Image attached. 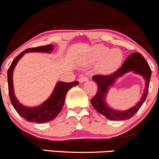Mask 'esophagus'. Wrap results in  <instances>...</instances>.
I'll list each match as a JSON object with an SVG mask.
<instances>
[{
    "label": "esophagus",
    "instance_id": "obj_1",
    "mask_svg": "<svg viewBox=\"0 0 159 159\" xmlns=\"http://www.w3.org/2000/svg\"><path fill=\"white\" fill-rule=\"evenodd\" d=\"M88 77H86V76H83V77H80L79 79V82L80 83H84V82H86L88 81Z\"/></svg>",
    "mask_w": 159,
    "mask_h": 159
}]
</instances>
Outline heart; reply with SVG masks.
Instances as JSON below:
<instances>
[{"instance_id":"heart-1","label":"heart","mask_w":159,"mask_h":159,"mask_svg":"<svg viewBox=\"0 0 159 159\" xmlns=\"http://www.w3.org/2000/svg\"><path fill=\"white\" fill-rule=\"evenodd\" d=\"M123 59L124 55L121 50H111L102 44L93 46L84 57L86 63L93 64L99 61L97 70L103 75H108L115 72L120 67Z\"/></svg>"}]
</instances>
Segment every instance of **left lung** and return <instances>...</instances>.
I'll return each instance as SVG.
<instances>
[{"instance_id":"obj_1","label":"left lung","mask_w":159,"mask_h":159,"mask_svg":"<svg viewBox=\"0 0 159 159\" xmlns=\"http://www.w3.org/2000/svg\"><path fill=\"white\" fill-rule=\"evenodd\" d=\"M129 71H133L144 76L146 80L145 92L140 101L131 109L120 112L111 109L105 102V96L109 87L117 78ZM152 71L147 61L139 53L129 55L118 70L109 75H95L92 79L98 84V89L95 96L91 100V103L99 113L111 120H126L131 118L139 111L146 100L149 91V85Z\"/></svg>"}]
</instances>
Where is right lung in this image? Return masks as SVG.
<instances>
[{
  "instance_id": "obj_1",
  "label": "right lung",
  "mask_w": 159,
  "mask_h": 159,
  "mask_svg": "<svg viewBox=\"0 0 159 159\" xmlns=\"http://www.w3.org/2000/svg\"><path fill=\"white\" fill-rule=\"evenodd\" d=\"M53 46L52 44L40 46L33 48H28V49L21 52L19 55L15 58L12 64L9 66L8 71H7L8 89L10 101L18 115L28 122L43 124V123L49 122V121L55 119L64 106L65 95H66L68 91L72 87L79 85L78 81H74L72 83L58 82L50 98L45 102L41 104L40 106H35V107L30 108L24 106L18 102V100L16 98V95H15L12 82V73L17 62L26 53H30V52L50 53L53 50Z\"/></svg>"
}]
</instances>
